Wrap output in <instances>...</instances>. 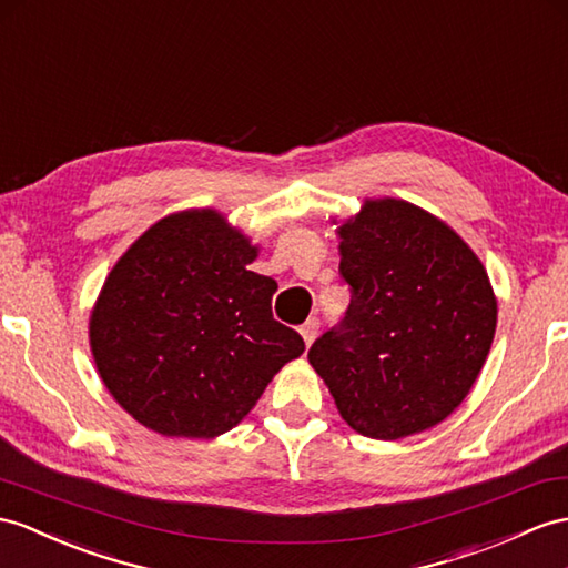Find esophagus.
I'll list each match as a JSON object with an SVG mask.
<instances>
[{
    "label": "esophagus",
    "instance_id": "34e87169",
    "mask_svg": "<svg viewBox=\"0 0 568 568\" xmlns=\"http://www.w3.org/2000/svg\"><path fill=\"white\" fill-rule=\"evenodd\" d=\"M317 332H321V321H317V317H311V321H306L301 325V337H303V342L308 344H313V339L317 337Z\"/></svg>",
    "mask_w": 568,
    "mask_h": 568
}]
</instances>
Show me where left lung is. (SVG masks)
<instances>
[{"label": "left lung", "mask_w": 568, "mask_h": 568, "mask_svg": "<svg viewBox=\"0 0 568 568\" xmlns=\"http://www.w3.org/2000/svg\"><path fill=\"white\" fill-rule=\"evenodd\" d=\"M339 239L352 303L308 362L354 432L419 434L463 403L489 354V276L458 233L403 200H368Z\"/></svg>", "instance_id": "1"}]
</instances>
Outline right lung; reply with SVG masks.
Listing matches in <instances>:
<instances>
[{
    "mask_svg": "<svg viewBox=\"0 0 568 568\" xmlns=\"http://www.w3.org/2000/svg\"><path fill=\"white\" fill-rule=\"evenodd\" d=\"M257 247L212 210L161 219L108 274L91 352L122 409L163 436L214 438L236 426L306 344L274 321Z\"/></svg>",
    "mask_w": 568,
    "mask_h": 568,
    "instance_id": "right-lung-1",
    "label": "right lung"
}]
</instances>
